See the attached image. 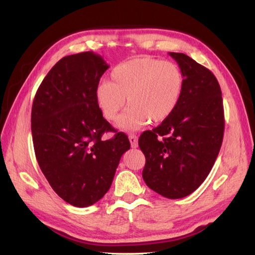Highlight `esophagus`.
<instances>
[{
  "label": "esophagus",
  "instance_id": "esophagus-1",
  "mask_svg": "<svg viewBox=\"0 0 255 255\" xmlns=\"http://www.w3.org/2000/svg\"><path fill=\"white\" fill-rule=\"evenodd\" d=\"M128 138H129V141H130L131 148H137L138 147V137L134 136V134H132V133H130L128 136Z\"/></svg>",
  "mask_w": 255,
  "mask_h": 255
}]
</instances>
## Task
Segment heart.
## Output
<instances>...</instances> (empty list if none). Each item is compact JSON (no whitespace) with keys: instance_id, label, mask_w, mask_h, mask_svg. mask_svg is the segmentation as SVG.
<instances>
[{"instance_id":"1","label":"heart","mask_w":255,"mask_h":255,"mask_svg":"<svg viewBox=\"0 0 255 255\" xmlns=\"http://www.w3.org/2000/svg\"><path fill=\"white\" fill-rule=\"evenodd\" d=\"M184 74L175 62L142 57L119 63L112 70L111 82L95 89V101L103 116L113 121L125 106L117 126L136 130L151 123H161L176 110L184 90Z\"/></svg>"}]
</instances>
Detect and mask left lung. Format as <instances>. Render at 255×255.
<instances>
[{
  "label": "left lung",
  "mask_w": 255,
  "mask_h": 255,
  "mask_svg": "<svg viewBox=\"0 0 255 255\" xmlns=\"http://www.w3.org/2000/svg\"><path fill=\"white\" fill-rule=\"evenodd\" d=\"M169 55L184 74L181 101L169 118L142 132L138 143L145 156V184L162 196L177 199L196 191L208 176L223 143L225 117L213 72L184 53Z\"/></svg>",
  "instance_id": "1"
}]
</instances>
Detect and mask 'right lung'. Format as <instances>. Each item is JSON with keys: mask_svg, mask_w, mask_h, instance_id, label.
I'll return each instance as SVG.
<instances>
[{"mask_svg": "<svg viewBox=\"0 0 255 255\" xmlns=\"http://www.w3.org/2000/svg\"><path fill=\"white\" fill-rule=\"evenodd\" d=\"M110 66L86 51L63 57L37 90L31 108L35 154L47 181L75 207L95 204L110 189L128 137L115 133L95 101V89Z\"/></svg>", "mask_w": 255, "mask_h": 255, "instance_id": "obj_1", "label": "right lung"}]
</instances>
